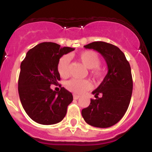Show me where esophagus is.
Wrapping results in <instances>:
<instances>
[{
    "instance_id": "34e87169",
    "label": "esophagus",
    "mask_w": 152,
    "mask_h": 152,
    "mask_svg": "<svg viewBox=\"0 0 152 152\" xmlns=\"http://www.w3.org/2000/svg\"><path fill=\"white\" fill-rule=\"evenodd\" d=\"M74 99H75V100H77V99H78V98H80V96H79V95H77V94H74Z\"/></svg>"
}]
</instances>
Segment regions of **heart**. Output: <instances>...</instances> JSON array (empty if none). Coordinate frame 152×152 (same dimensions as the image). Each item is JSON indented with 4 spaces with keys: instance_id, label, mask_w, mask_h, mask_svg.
<instances>
[{
    "instance_id": "b5f03b06",
    "label": "heart",
    "mask_w": 152,
    "mask_h": 152,
    "mask_svg": "<svg viewBox=\"0 0 152 152\" xmlns=\"http://www.w3.org/2000/svg\"><path fill=\"white\" fill-rule=\"evenodd\" d=\"M80 61L89 69L91 73L95 79H100L103 75V72L100 68V58L94 51H84L78 55ZM58 72L61 77H67L70 74V57L63 56L60 58L57 64ZM65 88L72 92L80 94L91 88V84L88 80L71 79L65 84Z\"/></svg>"
}]
</instances>
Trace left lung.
Instances as JSON below:
<instances>
[{"label": "left lung", "instance_id": "1", "mask_svg": "<svg viewBox=\"0 0 152 152\" xmlns=\"http://www.w3.org/2000/svg\"><path fill=\"white\" fill-rule=\"evenodd\" d=\"M85 49L98 52L107 62L108 72L101 84L93 91L89 107L81 114L88 124L98 128H108L116 124L126 113L132 93L131 68L124 53L116 45L105 42H94ZM99 95L102 96L99 98Z\"/></svg>", "mask_w": 152, "mask_h": 152}]
</instances>
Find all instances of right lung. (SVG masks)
I'll return each mask as SVG.
<instances>
[{
  "label": "right lung",
  "mask_w": 152,
  "mask_h": 152,
  "mask_svg": "<svg viewBox=\"0 0 152 152\" xmlns=\"http://www.w3.org/2000/svg\"><path fill=\"white\" fill-rule=\"evenodd\" d=\"M74 50L55 42H42L28 51L21 62L19 96L24 110L36 123L56 124L66 115L72 94L64 88L56 92L50 86L60 80L57 69L60 58Z\"/></svg>",
  "instance_id": "right-lung-1"
}]
</instances>
